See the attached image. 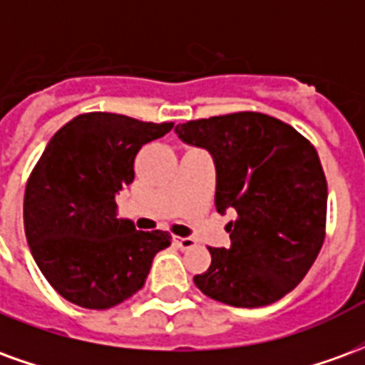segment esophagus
I'll list each match as a JSON object with an SVG mask.
<instances>
[{"label": "esophagus", "instance_id": "1", "mask_svg": "<svg viewBox=\"0 0 365 365\" xmlns=\"http://www.w3.org/2000/svg\"><path fill=\"white\" fill-rule=\"evenodd\" d=\"M174 245L182 250H190L195 246V240L193 238H183V237H174Z\"/></svg>", "mask_w": 365, "mask_h": 365}]
</instances>
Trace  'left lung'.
Listing matches in <instances>:
<instances>
[{
	"instance_id": "1",
	"label": "left lung",
	"mask_w": 365,
	"mask_h": 365,
	"mask_svg": "<svg viewBox=\"0 0 365 365\" xmlns=\"http://www.w3.org/2000/svg\"><path fill=\"white\" fill-rule=\"evenodd\" d=\"M183 143L211 152L215 205L237 215L229 248H209L211 266L193 277L207 297L264 307L295 289L327 235V178L314 146L283 120L256 111L187 120Z\"/></svg>"
}]
</instances>
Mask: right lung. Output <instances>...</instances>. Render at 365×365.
<instances>
[{
	"label": "right lung",
	"instance_id": "1",
	"mask_svg": "<svg viewBox=\"0 0 365 365\" xmlns=\"http://www.w3.org/2000/svg\"><path fill=\"white\" fill-rule=\"evenodd\" d=\"M174 123L117 113H83L66 123L29 175L23 221L46 282L83 309H111L146 282L164 230L143 232L117 219L115 195L135 180V156Z\"/></svg>",
	"mask_w": 365,
	"mask_h": 365
}]
</instances>
